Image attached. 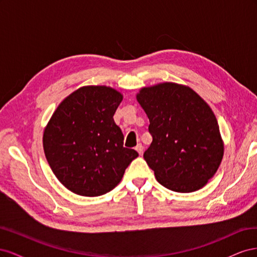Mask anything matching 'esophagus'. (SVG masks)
<instances>
[{
    "instance_id": "esophagus-1",
    "label": "esophagus",
    "mask_w": 257,
    "mask_h": 257,
    "mask_svg": "<svg viewBox=\"0 0 257 257\" xmlns=\"http://www.w3.org/2000/svg\"><path fill=\"white\" fill-rule=\"evenodd\" d=\"M135 150L139 153V155H143V153H144V147H143V145L142 144H138L136 146V148H135Z\"/></svg>"
}]
</instances>
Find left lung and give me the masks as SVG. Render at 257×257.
<instances>
[{"instance_id":"obj_1","label":"left lung","mask_w":257,"mask_h":257,"mask_svg":"<svg viewBox=\"0 0 257 257\" xmlns=\"http://www.w3.org/2000/svg\"><path fill=\"white\" fill-rule=\"evenodd\" d=\"M150 121L144 159L166 189L190 193L205 186L219 168L224 145L211 108L186 85L163 82L136 95Z\"/></svg>"}]
</instances>
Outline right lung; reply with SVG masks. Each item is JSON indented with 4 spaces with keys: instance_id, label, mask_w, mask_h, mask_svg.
<instances>
[{
    "instance_id": "1",
    "label": "right lung",
    "mask_w": 257,
    "mask_h": 257,
    "mask_svg": "<svg viewBox=\"0 0 257 257\" xmlns=\"http://www.w3.org/2000/svg\"><path fill=\"white\" fill-rule=\"evenodd\" d=\"M123 95L106 85H87L69 94L44 131L46 159L58 180L77 195L94 197L119 184L138 157L123 147L113 120Z\"/></svg>"
}]
</instances>
